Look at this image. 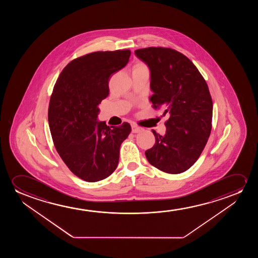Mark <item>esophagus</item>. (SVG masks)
I'll return each instance as SVG.
<instances>
[{
  "instance_id": "esophagus-1",
  "label": "esophagus",
  "mask_w": 258,
  "mask_h": 258,
  "mask_svg": "<svg viewBox=\"0 0 258 258\" xmlns=\"http://www.w3.org/2000/svg\"><path fill=\"white\" fill-rule=\"evenodd\" d=\"M131 127H132V132H133V133H139V132H141V131H143L142 127H138L136 124H132Z\"/></svg>"
}]
</instances>
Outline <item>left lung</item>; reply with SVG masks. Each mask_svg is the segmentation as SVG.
<instances>
[{"instance_id":"1","label":"left lung","mask_w":258,"mask_h":258,"mask_svg":"<svg viewBox=\"0 0 258 258\" xmlns=\"http://www.w3.org/2000/svg\"><path fill=\"white\" fill-rule=\"evenodd\" d=\"M150 71V101L169 114L165 135L152 131L149 163L167 173H183L201 155L212 131V100L197 67L180 52L163 47L135 51Z\"/></svg>"}]
</instances>
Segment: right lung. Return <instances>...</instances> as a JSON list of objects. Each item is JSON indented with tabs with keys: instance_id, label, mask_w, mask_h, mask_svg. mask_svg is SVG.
<instances>
[{
	"instance_id": "1",
	"label": "right lung",
	"mask_w": 258,
	"mask_h": 258,
	"mask_svg": "<svg viewBox=\"0 0 258 258\" xmlns=\"http://www.w3.org/2000/svg\"><path fill=\"white\" fill-rule=\"evenodd\" d=\"M130 50L94 52L71 61L53 87L48 123L56 151L71 172L95 182L116 169L120 146L131 127H109L98 120L99 105L109 94L111 75L127 65Z\"/></svg>"
}]
</instances>
